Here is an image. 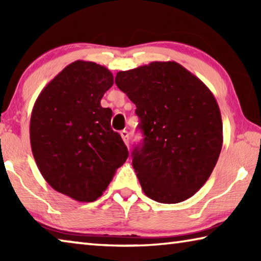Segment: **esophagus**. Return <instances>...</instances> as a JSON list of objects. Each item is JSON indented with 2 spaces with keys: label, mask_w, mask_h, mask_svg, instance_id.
I'll return each instance as SVG.
<instances>
[{
  "label": "esophagus",
  "mask_w": 261,
  "mask_h": 261,
  "mask_svg": "<svg viewBox=\"0 0 261 261\" xmlns=\"http://www.w3.org/2000/svg\"><path fill=\"white\" fill-rule=\"evenodd\" d=\"M120 134H121L122 139L125 143V145H127V146H129V132H127L126 130H123V131L120 132Z\"/></svg>",
  "instance_id": "esophagus-1"
}]
</instances>
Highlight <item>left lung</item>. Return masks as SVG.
I'll use <instances>...</instances> for the list:
<instances>
[{
	"label": "left lung",
	"mask_w": 261,
	"mask_h": 261,
	"mask_svg": "<svg viewBox=\"0 0 261 261\" xmlns=\"http://www.w3.org/2000/svg\"><path fill=\"white\" fill-rule=\"evenodd\" d=\"M115 83L136 105L145 137L132 152L144 193L162 204L189 199L210 178L222 148L213 93L174 61L120 71Z\"/></svg>",
	"instance_id": "left-lung-1"
}]
</instances>
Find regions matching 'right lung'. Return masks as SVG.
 Wrapping results in <instances>:
<instances>
[{
	"mask_svg": "<svg viewBox=\"0 0 261 261\" xmlns=\"http://www.w3.org/2000/svg\"><path fill=\"white\" fill-rule=\"evenodd\" d=\"M113 73L94 62L74 61L47 84L33 106L31 148L42 177L57 192L92 202L129 156L101 107Z\"/></svg>",
	"mask_w": 261,
	"mask_h": 261,
	"instance_id": "1",
	"label": "right lung"
}]
</instances>
